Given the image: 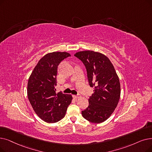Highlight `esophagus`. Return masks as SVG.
I'll return each instance as SVG.
<instances>
[{
	"mask_svg": "<svg viewBox=\"0 0 152 152\" xmlns=\"http://www.w3.org/2000/svg\"><path fill=\"white\" fill-rule=\"evenodd\" d=\"M72 97H73V98H74V99H78V98L81 97V95L78 94V95H74V96H72Z\"/></svg>",
	"mask_w": 152,
	"mask_h": 152,
	"instance_id": "obj_1",
	"label": "esophagus"
}]
</instances>
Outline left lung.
Masks as SVG:
<instances>
[{"label": "left lung", "instance_id": "8db88e82", "mask_svg": "<svg viewBox=\"0 0 152 152\" xmlns=\"http://www.w3.org/2000/svg\"><path fill=\"white\" fill-rule=\"evenodd\" d=\"M75 56L85 65L89 84L94 88L89 106L82 111V115L91 122L102 123L114 113L119 101V78L109 59L101 53L86 50Z\"/></svg>", "mask_w": 152, "mask_h": 152}]
</instances>
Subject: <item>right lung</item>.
Segmentation results:
<instances>
[{"label":"right lung","instance_id":"add662e5","mask_svg":"<svg viewBox=\"0 0 152 152\" xmlns=\"http://www.w3.org/2000/svg\"><path fill=\"white\" fill-rule=\"evenodd\" d=\"M67 52H52L39 60L27 84L28 100L36 114L47 123H55L65 116L72 99L70 94L56 93L58 66L70 56Z\"/></svg>","mask_w":152,"mask_h":152}]
</instances>
